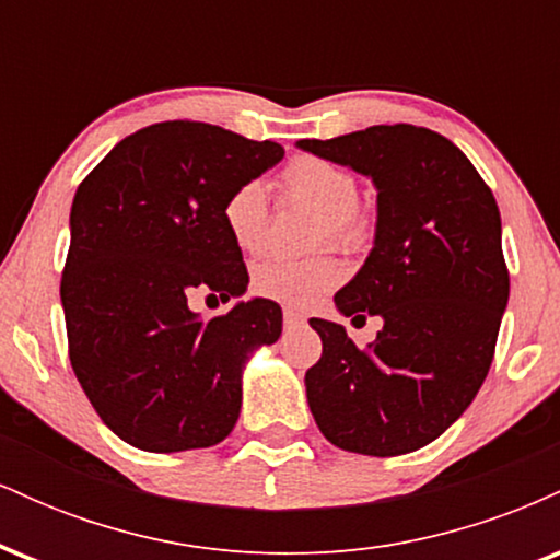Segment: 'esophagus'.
<instances>
[{"label":"esophagus","mask_w":560,"mask_h":560,"mask_svg":"<svg viewBox=\"0 0 560 560\" xmlns=\"http://www.w3.org/2000/svg\"><path fill=\"white\" fill-rule=\"evenodd\" d=\"M284 324L287 326H302V324H305V316H302L300 311H294V307H287V311H284Z\"/></svg>","instance_id":"esophagus-1"}]
</instances>
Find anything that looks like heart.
<instances>
[{"instance_id": "1", "label": "heart", "mask_w": 560, "mask_h": 560, "mask_svg": "<svg viewBox=\"0 0 560 560\" xmlns=\"http://www.w3.org/2000/svg\"><path fill=\"white\" fill-rule=\"evenodd\" d=\"M279 191L287 202L300 205L318 215L316 244L329 242L345 253H358L374 236V215L358 199V184L345 165L316 155H298L284 165ZM223 226L242 253H260L268 240L266 186L244 182L229 191L221 210ZM342 266L331 255L292 260L273 258L253 271V287L260 298L284 302L292 307H311L342 281Z\"/></svg>"}]
</instances>
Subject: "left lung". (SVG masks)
Returning a JSON list of instances; mask_svg holds the SVG:
<instances>
[{
	"label": "left lung",
	"mask_w": 560,
	"mask_h": 560,
	"mask_svg": "<svg viewBox=\"0 0 560 560\" xmlns=\"http://www.w3.org/2000/svg\"><path fill=\"white\" fill-rule=\"evenodd\" d=\"M300 150L376 186L374 249L334 294L342 316H382L369 347L311 318L324 352L307 369L320 434L350 453H413L471 405L492 365L508 305L500 210L464 152L429 128L371 126Z\"/></svg>",
	"instance_id": "1"
}]
</instances>
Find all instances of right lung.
I'll return each mask as SVG.
<instances>
[{
	"instance_id": "1",
	"label": "right lung",
	"mask_w": 560,
	"mask_h": 560,
	"mask_svg": "<svg viewBox=\"0 0 560 560\" xmlns=\"http://www.w3.org/2000/svg\"><path fill=\"white\" fill-rule=\"evenodd\" d=\"M281 158L276 141L165 120L118 141L75 191L60 281L70 365L128 445L210 447L240 419L242 369L281 337V307L255 298L199 318L189 300L244 294L247 266L221 210Z\"/></svg>"
}]
</instances>
